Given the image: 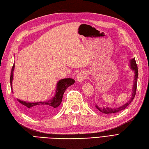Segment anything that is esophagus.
<instances>
[{
	"label": "esophagus",
	"mask_w": 149,
	"mask_h": 149,
	"mask_svg": "<svg viewBox=\"0 0 149 149\" xmlns=\"http://www.w3.org/2000/svg\"><path fill=\"white\" fill-rule=\"evenodd\" d=\"M86 78V73H84V72H80L78 74L77 76H76V79H77V81L78 83H81L83 81H84V79Z\"/></svg>",
	"instance_id": "34e87169"
}]
</instances>
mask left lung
<instances>
[{
  "label": "left lung",
  "mask_w": 149,
  "mask_h": 149,
  "mask_svg": "<svg viewBox=\"0 0 149 149\" xmlns=\"http://www.w3.org/2000/svg\"><path fill=\"white\" fill-rule=\"evenodd\" d=\"M130 68H131L132 70L134 71L135 76H134V85L133 88H132V93L131 98L129 101H128L125 104H124L123 105L120 106L118 108H109V107H98L97 105H96V108L97 109L101 111L102 113L104 114H113L115 113H118L119 111H121L125 109L127 106L129 105V104L133 101V100L135 97V94H136V85H137V78H138V68L137 65H136V63L135 61V58L130 60Z\"/></svg>",
  "instance_id": "left-lung-1"
}]
</instances>
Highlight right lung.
<instances>
[{
  "label": "right lung",
  "mask_w": 149,
  "mask_h": 149,
  "mask_svg": "<svg viewBox=\"0 0 149 149\" xmlns=\"http://www.w3.org/2000/svg\"><path fill=\"white\" fill-rule=\"evenodd\" d=\"M14 66L15 65H14L13 68H12V71L10 77L12 91H13V87H12L13 84H12V83H13V71L14 70ZM74 83V80L72 78H65L59 80L57 83V86H56V95L52 98V100H49V101L30 103L22 101V100L19 99H17V100L19 103H21L24 107V109L27 113L30 114L31 115L40 116L42 115L53 113L56 110V108L61 104L63 94L67 89V88Z\"/></svg>",
  "instance_id": "add662e5"
}]
</instances>
